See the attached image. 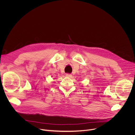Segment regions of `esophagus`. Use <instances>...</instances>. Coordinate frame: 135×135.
I'll list each match as a JSON object with an SVG mask.
<instances>
[{"mask_svg":"<svg viewBox=\"0 0 135 135\" xmlns=\"http://www.w3.org/2000/svg\"><path fill=\"white\" fill-rule=\"evenodd\" d=\"M66 77H67V78H71L72 75H71V74H66Z\"/></svg>","mask_w":135,"mask_h":135,"instance_id":"1","label":"esophagus"}]
</instances>
